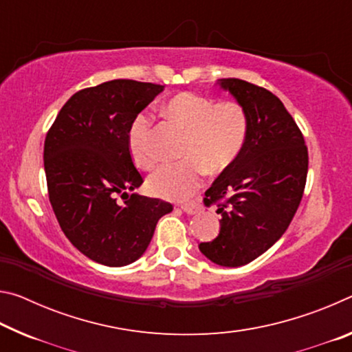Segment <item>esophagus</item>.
I'll use <instances>...</instances> for the list:
<instances>
[{"mask_svg": "<svg viewBox=\"0 0 352 352\" xmlns=\"http://www.w3.org/2000/svg\"><path fill=\"white\" fill-rule=\"evenodd\" d=\"M182 210L186 214H197L201 211V206L197 201H189V204H183Z\"/></svg>", "mask_w": 352, "mask_h": 352, "instance_id": "34e87169", "label": "esophagus"}]
</instances>
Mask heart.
Masks as SVG:
<instances>
[{
    "mask_svg": "<svg viewBox=\"0 0 352 352\" xmlns=\"http://www.w3.org/2000/svg\"><path fill=\"white\" fill-rule=\"evenodd\" d=\"M164 115L184 130L178 163L163 164L148 178L153 195L168 200L186 199L200 184L206 169L220 174L236 162L245 144L248 116L234 100H216L199 93H178L163 107ZM151 118L135 116L127 132V146L135 164L151 169L155 155L151 148Z\"/></svg>",
    "mask_w": 352,
    "mask_h": 352,
    "instance_id": "obj_1",
    "label": "heart"
}]
</instances>
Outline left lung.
I'll return each mask as SVG.
<instances>
[{
	"instance_id": "obj_1",
	"label": "left lung",
	"mask_w": 352,
	"mask_h": 352,
	"mask_svg": "<svg viewBox=\"0 0 352 352\" xmlns=\"http://www.w3.org/2000/svg\"><path fill=\"white\" fill-rule=\"evenodd\" d=\"M217 85L248 116L245 144L236 162L205 192V205L219 204L220 231L199 248L222 267H241L267 252L294 219L305 192L307 147L284 104L265 88L241 79Z\"/></svg>"
}]
</instances>
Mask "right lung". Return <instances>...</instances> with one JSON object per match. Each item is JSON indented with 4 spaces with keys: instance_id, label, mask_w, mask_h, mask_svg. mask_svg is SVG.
Instances as JSON below:
<instances>
[{
    "instance_id": "right-lung-1",
    "label": "right lung",
    "mask_w": 352,
    "mask_h": 352,
    "mask_svg": "<svg viewBox=\"0 0 352 352\" xmlns=\"http://www.w3.org/2000/svg\"><path fill=\"white\" fill-rule=\"evenodd\" d=\"M163 90L127 79L85 88L68 99L46 135L51 206L69 242L98 264L140 259L158 220L172 211L168 201L135 192L142 177L127 146L130 122ZM116 195L126 197L124 204Z\"/></svg>"
}]
</instances>
